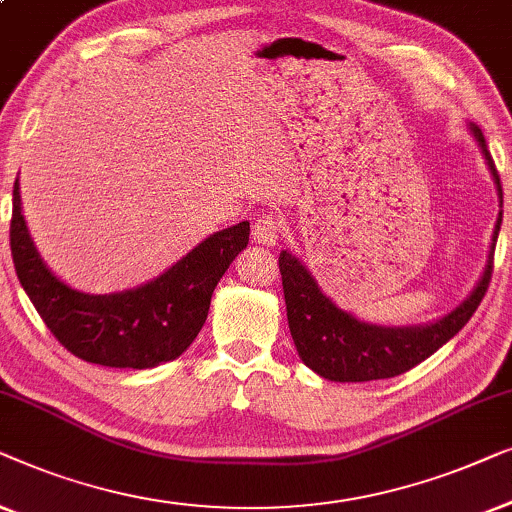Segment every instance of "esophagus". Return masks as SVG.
Segmentation results:
<instances>
[{
    "instance_id": "esophagus-1",
    "label": "esophagus",
    "mask_w": 512,
    "mask_h": 512,
    "mask_svg": "<svg viewBox=\"0 0 512 512\" xmlns=\"http://www.w3.org/2000/svg\"><path fill=\"white\" fill-rule=\"evenodd\" d=\"M280 234V220L273 213H264L253 222V239L262 246H276Z\"/></svg>"
}]
</instances>
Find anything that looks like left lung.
Masks as SVG:
<instances>
[{"label":"left lung","mask_w":512,"mask_h":512,"mask_svg":"<svg viewBox=\"0 0 512 512\" xmlns=\"http://www.w3.org/2000/svg\"><path fill=\"white\" fill-rule=\"evenodd\" d=\"M471 132L485 155L487 167L494 176L496 192L503 204L499 171L489 155L485 136L475 125ZM503 213L499 211L492 234V246L485 271L473 287V292L445 318L424 327H378L357 320L345 313L334 301L320 292L315 278L304 264L287 250H280L278 266L283 278L287 322L297 345V352L308 369L336 383H366V380L394 378L417 366L450 341L452 336L471 320L475 308L485 297L494 269V248L499 239Z\"/></svg>","instance_id":"left-lung-1"}]
</instances>
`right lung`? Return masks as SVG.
I'll list each match as a JSON object with an SVG mask.
<instances>
[{"mask_svg":"<svg viewBox=\"0 0 512 512\" xmlns=\"http://www.w3.org/2000/svg\"><path fill=\"white\" fill-rule=\"evenodd\" d=\"M250 222L222 229L150 283L115 294H85L43 264L27 232L13 183L11 255L41 320L71 355L113 369H153L190 348L204 327L218 280L248 246Z\"/></svg>","mask_w":512,"mask_h":512,"instance_id":"obj_1","label":"right lung"}]
</instances>
